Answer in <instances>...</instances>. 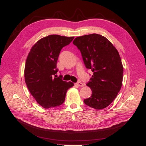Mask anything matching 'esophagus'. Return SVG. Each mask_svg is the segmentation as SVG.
<instances>
[{
  "label": "esophagus",
  "mask_w": 146,
  "mask_h": 146,
  "mask_svg": "<svg viewBox=\"0 0 146 146\" xmlns=\"http://www.w3.org/2000/svg\"><path fill=\"white\" fill-rule=\"evenodd\" d=\"M76 85H77V86H81V87H82V86H84V85H83V83H82V82H77L76 83Z\"/></svg>",
  "instance_id": "obj_1"
}]
</instances>
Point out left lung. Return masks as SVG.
Segmentation results:
<instances>
[{
  "mask_svg": "<svg viewBox=\"0 0 146 146\" xmlns=\"http://www.w3.org/2000/svg\"><path fill=\"white\" fill-rule=\"evenodd\" d=\"M73 44L80 50L86 68L93 72L86 84L92 95L84 103L96 110L107 107L122 84L123 70L118 51L108 39L96 33L77 37Z\"/></svg>",
  "mask_w": 146,
  "mask_h": 146,
  "instance_id": "8db88e82",
  "label": "left lung"
}]
</instances>
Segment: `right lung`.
Segmentation results:
<instances>
[{
	"label": "right lung",
	"instance_id": "add662e5",
	"mask_svg": "<svg viewBox=\"0 0 146 146\" xmlns=\"http://www.w3.org/2000/svg\"><path fill=\"white\" fill-rule=\"evenodd\" d=\"M74 37L51 35L42 38L32 47L26 60L24 77L30 92L46 109L58 107L65 100L66 92L74 86L56 76V63L62 48Z\"/></svg>",
	"mask_w": 146,
	"mask_h": 146
}]
</instances>
